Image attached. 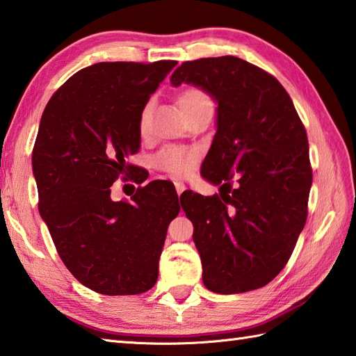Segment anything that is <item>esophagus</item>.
<instances>
[{"label":"esophagus","instance_id":"esophagus-1","mask_svg":"<svg viewBox=\"0 0 356 356\" xmlns=\"http://www.w3.org/2000/svg\"><path fill=\"white\" fill-rule=\"evenodd\" d=\"M174 186H176V191H177V195H179V196L182 195V193L186 190L185 184H182V182H176V184H174Z\"/></svg>","mask_w":356,"mask_h":356}]
</instances>
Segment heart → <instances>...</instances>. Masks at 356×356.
Masks as SVG:
<instances>
[{
    "label": "heart",
    "mask_w": 356,
    "mask_h": 356,
    "mask_svg": "<svg viewBox=\"0 0 356 356\" xmlns=\"http://www.w3.org/2000/svg\"><path fill=\"white\" fill-rule=\"evenodd\" d=\"M204 101H209V98H207V95L202 92V90L190 87V88H185L184 92L179 95L177 104L180 107V111L184 112L186 108H190ZM149 113H151V107L149 104H146L140 113L141 131H145L147 126ZM197 159H199V154L195 149H188V147H166L165 151H161L156 157V165L160 168V170L170 172L172 176L182 177V176H186L188 172H191Z\"/></svg>",
    "instance_id": "heart-1"
}]
</instances>
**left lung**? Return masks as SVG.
Instances as JSON below:
<instances>
[{"label": "left lung", "instance_id": "left-lung-1", "mask_svg": "<svg viewBox=\"0 0 356 356\" xmlns=\"http://www.w3.org/2000/svg\"><path fill=\"white\" fill-rule=\"evenodd\" d=\"M182 82L218 104L200 174L221 185L219 195L180 196L204 285L218 294L261 288L285 268L307 221L313 171L305 127L282 83L240 57L184 62L171 74L174 87Z\"/></svg>", "mask_w": 356, "mask_h": 356}]
</instances>
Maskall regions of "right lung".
Segmentation results:
<instances>
[{
	"label": "right lung",
	"instance_id": "add662e5",
	"mask_svg": "<svg viewBox=\"0 0 356 356\" xmlns=\"http://www.w3.org/2000/svg\"><path fill=\"white\" fill-rule=\"evenodd\" d=\"M176 65L95 63L43 111L32 151L38 211L63 264L99 294H141L157 282L168 225L180 211L174 185L149 182L131 202H113L111 186L134 174L126 159L140 149V113Z\"/></svg>",
	"mask_w": 356,
	"mask_h": 356
}]
</instances>
